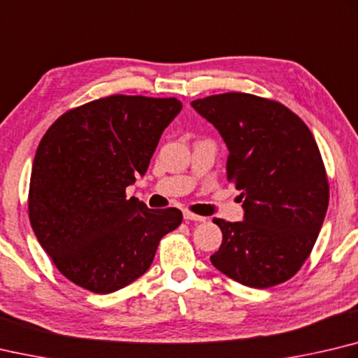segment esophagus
<instances>
[{
    "label": "esophagus",
    "mask_w": 358,
    "mask_h": 358,
    "mask_svg": "<svg viewBox=\"0 0 358 358\" xmlns=\"http://www.w3.org/2000/svg\"><path fill=\"white\" fill-rule=\"evenodd\" d=\"M183 216H185L186 220H196V222H205V220H206V217L199 216V214H194L191 211H185Z\"/></svg>",
    "instance_id": "1"
}]
</instances>
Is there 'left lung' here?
Returning a JSON list of instances; mask_svg holds the SVG:
<instances>
[{"label": "left lung", "instance_id": "8db88e82", "mask_svg": "<svg viewBox=\"0 0 358 358\" xmlns=\"http://www.w3.org/2000/svg\"><path fill=\"white\" fill-rule=\"evenodd\" d=\"M191 106L224 138L227 180L244 199L243 222L213 219L222 230L213 266L250 288L289 280L313 250L329 205L310 128L282 103L252 94L210 95Z\"/></svg>", "mask_w": 358, "mask_h": 358}]
</instances>
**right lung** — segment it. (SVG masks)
Masks as SVG:
<instances>
[{
  "label": "right lung",
  "mask_w": 358,
  "mask_h": 358,
  "mask_svg": "<svg viewBox=\"0 0 358 358\" xmlns=\"http://www.w3.org/2000/svg\"><path fill=\"white\" fill-rule=\"evenodd\" d=\"M180 111L173 96L109 95L69 109L43 134L29 181L31 227L78 287L96 294L127 287L183 220L177 208L150 210L125 192Z\"/></svg>",
  "instance_id": "1"
}]
</instances>
